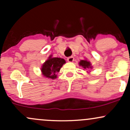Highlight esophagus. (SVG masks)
Masks as SVG:
<instances>
[{
	"label": "esophagus",
	"mask_w": 130,
	"mask_h": 130,
	"mask_svg": "<svg viewBox=\"0 0 130 130\" xmlns=\"http://www.w3.org/2000/svg\"><path fill=\"white\" fill-rule=\"evenodd\" d=\"M67 60L69 62H73L74 61V57L73 56L69 57L67 58Z\"/></svg>",
	"instance_id": "34e87169"
}]
</instances>
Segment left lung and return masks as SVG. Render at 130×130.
Listing matches in <instances>:
<instances>
[{
  "label": "left lung",
  "mask_w": 130,
  "mask_h": 130,
  "mask_svg": "<svg viewBox=\"0 0 130 130\" xmlns=\"http://www.w3.org/2000/svg\"><path fill=\"white\" fill-rule=\"evenodd\" d=\"M79 65L83 67L84 68V70L87 69H92V68H93L90 61H88L87 59L80 60V62H79Z\"/></svg>",
  "instance_id": "8db88e82"
}]
</instances>
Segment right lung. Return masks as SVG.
Segmentation results:
<instances>
[{
  "mask_svg": "<svg viewBox=\"0 0 130 130\" xmlns=\"http://www.w3.org/2000/svg\"><path fill=\"white\" fill-rule=\"evenodd\" d=\"M66 63L63 59L60 57H53L50 55L41 66V71L43 77L51 79L57 78V74L60 71L63 64Z\"/></svg>",
  "mask_w": 130,
  "mask_h": 130,
  "instance_id": "obj_1",
  "label": "right lung"
}]
</instances>
